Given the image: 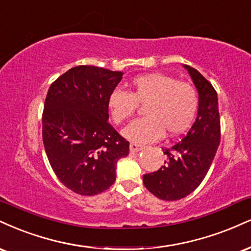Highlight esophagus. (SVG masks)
<instances>
[{
  "mask_svg": "<svg viewBox=\"0 0 251 251\" xmlns=\"http://www.w3.org/2000/svg\"><path fill=\"white\" fill-rule=\"evenodd\" d=\"M143 149L144 146H141V145L134 143H131V145H129V151H131V152H139V151H141Z\"/></svg>",
  "mask_w": 251,
  "mask_h": 251,
  "instance_id": "34e87169",
  "label": "esophagus"
}]
</instances>
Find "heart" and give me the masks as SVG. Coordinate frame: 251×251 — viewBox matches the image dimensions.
Returning a JSON list of instances; mask_svg holds the SVG:
<instances>
[{
  "mask_svg": "<svg viewBox=\"0 0 251 251\" xmlns=\"http://www.w3.org/2000/svg\"><path fill=\"white\" fill-rule=\"evenodd\" d=\"M148 104L147 117L134 120L123 135L134 144L155 141L164 134L170 137L187 131L194 122L199 98L188 83L164 74H147L132 80L131 93L116 89L107 99V107L116 124H123L133 116L139 104Z\"/></svg>",
  "mask_w": 251,
  "mask_h": 251,
  "instance_id": "obj_1",
  "label": "heart"
}]
</instances>
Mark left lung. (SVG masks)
Here are the masks:
<instances>
[{
  "label": "left lung",
  "mask_w": 251,
  "mask_h": 251,
  "mask_svg": "<svg viewBox=\"0 0 251 251\" xmlns=\"http://www.w3.org/2000/svg\"><path fill=\"white\" fill-rule=\"evenodd\" d=\"M199 93L198 114L186 137L171 149L167 160L153 173L143 176L144 185L156 198L176 201L198 188L206 176L220 145V114L217 93L198 70L183 64Z\"/></svg>",
  "instance_id": "left-lung-1"
}]
</instances>
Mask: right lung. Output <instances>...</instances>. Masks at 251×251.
Instances as JSON below:
<instances>
[{
	"label": "right lung",
	"mask_w": 251,
	"mask_h": 251,
	"mask_svg": "<svg viewBox=\"0 0 251 251\" xmlns=\"http://www.w3.org/2000/svg\"><path fill=\"white\" fill-rule=\"evenodd\" d=\"M123 72L75 66L51 84L44 102L43 144L57 177L80 195H96L116 181L117 162L129 143L108 124L107 99Z\"/></svg>",
	"instance_id": "add662e5"
}]
</instances>
